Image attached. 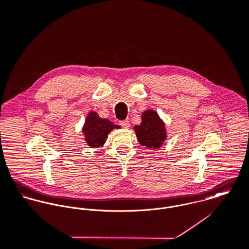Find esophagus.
Masks as SVG:
<instances>
[{"mask_svg": "<svg viewBox=\"0 0 249 249\" xmlns=\"http://www.w3.org/2000/svg\"><path fill=\"white\" fill-rule=\"evenodd\" d=\"M120 125H121L123 128H129V127H130V121H129V120L120 121Z\"/></svg>", "mask_w": 249, "mask_h": 249, "instance_id": "1", "label": "esophagus"}]
</instances>
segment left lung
I'll list each match as a JSON object with an SVG mask.
<instances>
[{"label": "left lung", "instance_id": "8db88e82", "mask_svg": "<svg viewBox=\"0 0 249 249\" xmlns=\"http://www.w3.org/2000/svg\"><path fill=\"white\" fill-rule=\"evenodd\" d=\"M139 142L148 148L157 149L167 139L165 123L155 110L147 109L142 114V123L134 127Z\"/></svg>", "mask_w": 249, "mask_h": 249}]
</instances>
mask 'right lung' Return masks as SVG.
<instances>
[{"label": "right lung", "mask_w": 249, "mask_h": 249, "mask_svg": "<svg viewBox=\"0 0 249 249\" xmlns=\"http://www.w3.org/2000/svg\"><path fill=\"white\" fill-rule=\"evenodd\" d=\"M120 126L114 125L108 119L101 118L97 112L90 111L86 117L82 132L85 136L86 143L95 148L104 145L107 135L113 129H119Z\"/></svg>", "instance_id": "obj_1"}]
</instances>
